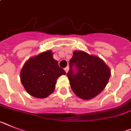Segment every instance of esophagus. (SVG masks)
Instances as JSON below:
<instances>
[{
  "mask_svg": "<svg viewBox=\"0 0 131 131\" xmlns=\"http://www.w3.org/2000/svg\"><path fill=\"white\" fill-rule=\"evenodd\" d=\"M64 71H65V72L67 73L68 71H69V67H66L65 69H64Z\"/></svg>",
  "mask_w": 131,
  "mask_h": 131,
  "instance_id": "1",
  "label": "esophagus"
}]
</instances>
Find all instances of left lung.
I'll list each match as a JSON object with an SVG mask.
<instances>
[{"label": "left lung", "instance_id": "obj_1", "mask_svg": "<svg viewBox=\"0 0 131 131\" xmlns=\"http://www.w3.org/2000/svg\"><path fill=\"white\" fill-rule=\"evenodd\" d=\"M67 77L74 94L83 100L92 99L106 87L111 77V70L97 56L82 50H74L70 60ZM74 66L77 72L72 67Z\"/></svg>", "mask_w": 131, "mask_h": 131}]
</instances>
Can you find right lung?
I'll list each match as a JSON object with an SVG mask.
<instances>
[{
	"label": "right lung",
	"instance_id": "1",
	"mask_svg": "<svg viewBox=\"0 0 131 131\" xmlns=\"http://www.w3.org/2000/svg\"><path fill=\"white\" fill-rule=\"evenodd\" d=\"M49 50L27 60L20 71V81L28 94L38 99H45L55 89L57 80L66 74L59 67Z\"/></svg>",
	"mask_w": 131,
	"mask_h": 131
}]
</instances>
